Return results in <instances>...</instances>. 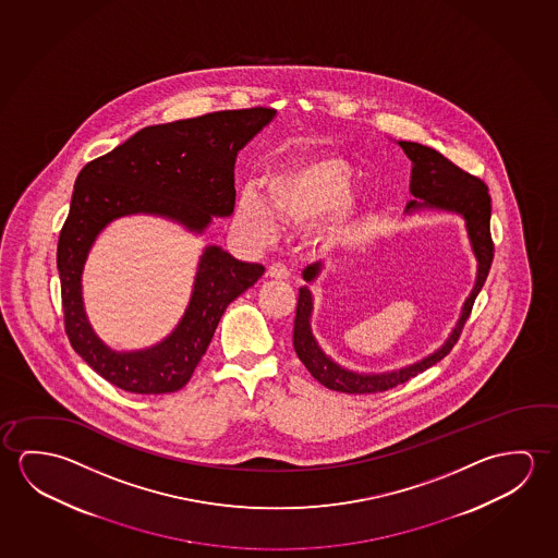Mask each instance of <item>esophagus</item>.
Returning a JSON list of instances; mask_svg holds the SVG:
<instances>
[{"label": "esophagus", "instance_id": "esophagus-1", "mask_svg": "<svg viewBox=\"0 0 558 558\" xmlns=\"http://www.w3.org/2000/svg\"><path fill=\"white\" fill-rule=\"evenodd\" d=\"M267 274H269L271 279H279V281H284V279H289V277H291V269L284 266V264H281V262H275V264L269 266V271H267Z\"/></svg>", "mask_w": 558, "mask_h": 558}]
</instances>
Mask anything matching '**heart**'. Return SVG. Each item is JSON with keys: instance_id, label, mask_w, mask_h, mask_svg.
Segmentation results:
<instances>
[{"instance_id": "b5f03b06", "label": "heart", "mask_w": 558, "mask_h": 558, "mask_svg": "<svg viewBox=\"0 0 558 558\" xmlns=\"http://www.w3.org/2000/svg\"><path fill=\"white\" fill-rule=\"evenodd\" d=\"M349 167L343 160L322 159L291 165L267 180V199L274 211L289 221H312L329 211L322 232L331 234L343 227L353 211V194L345 190ZM240 222L257 236L269 240L277 232V221L266 202L244 192L239 205Z\"/></svg>"}]
</instances>
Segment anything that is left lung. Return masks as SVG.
Segmentation results:
<instances>
[{
    "label": "left lung",
    "mask_w": 558,
    "mask_h": 558,
    "mask_svg": "<svg viewBox=\"0 0 558 558\" xmlns=\"http://www.w3.org/2000/svg\"><path fill=\"white\" fill-rule=\"evenodd\" d=\"M399 147L405 150V155L413 162L411 194L415 198L424 199L423 203H415L414 199L409 202L408 211H415L421 207H434V209L460 213L468 222L469 240H471V246L477 256V281H475V287L469 294L468 301L463 304L458 326L453 328L450 339L444 343L442 349L426 356L421 363L411 364L401 371L386 372V374H356V372L341 368L339 364L326 356L310 331L312 294H310L308 287H301L299 302H296L292 345H294V351L299 354L302 364L308 368L310 374L322 386L333 389V391H341V393H359L361 396V393L386 391V389L396 388L399 384H405L411 378H415L416 374L440 363L458 343L461 329L468 322L478 292L487 281L490 264L495 257V242L490 236V195H488L487 184L481 178L461 170L458 165H453L450 159L444 157L442 153L434 150L433 147L413 142H399ZM318 274L319 264H314L304 269L302 277L306 283H312Z\"/></svg>",
    "instance_id": "8db88e82"
}]
</instances>
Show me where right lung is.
<instances>
[{"mask_svg": "<svg viewBox=\"0 0 558 558\" xmlns=\"http://www.w3.org/2000/svg\"><path fill=\"white\" fill-rule=\"evenodd\" d=\"M274 114V108L254 107L149 125L81 170L58 240L63 326L73 351L116 388L143 396L184 388L222 312L254 287L264 266L239 262L217 246L205 248L178 328L159 345L114 353L93 333L83 310L81 271L90 244L108 222L132 213L165 215L195 232L213 215H230L236 155Z\"/></svg>", "mask_w": 558, "mask_h": 558, "instance_id": "right-lung-1", "label": "right lung"}]
</instances>
